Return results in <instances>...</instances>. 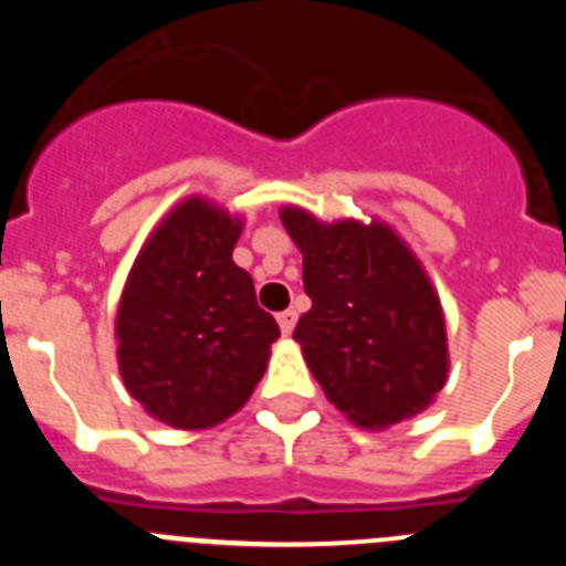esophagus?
<instances>
[{
    "mask_svg": "<svg viewBox=\"0 0 566 566\" xmlns=\"http://www.w3.org/2000/svg\"><path fill=\"white\" fill-rule=\"evenodd\" d=\"M277 323H280V332L283 334H292L294 326H297V312L286 308V312L277 314Z\"/></svg>",
    "mask_w": 566,
    "mask_h": 566,
    "instance_id": "obj_1",
    "label": "esophagus"
}]
</instances>
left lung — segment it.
<instances>
[{"label": "left lung", "mask_w": 566, "mask_h": 566, "mask_svg": "<svg viewBox=\"0 0 566 566\" xmlns=\"http://www.w3.org/2000/svg\"><path fill=\"white\" fill-rule=\"evenodd\" d=\"M303 252L312 308L294 339L328 402L363 428L424 411L448 379L444 317L411 249L385 227L280 212Z\"/></svg>", "instance_id": "obj_1"}]
</instances>
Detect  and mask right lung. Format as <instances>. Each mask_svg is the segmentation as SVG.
Instances as JSON below:
<instances>
[{"label": "right lung", "instance_id": "add662e5", "mask_svg": "<svg viewBox=\"0 0 566 566\" xmlns=\"http://www.w3.org/2000/svg\"><path fill=\"white\" fill-rule=\"evenodd\" d=\"M240 221L203 198L167 214L118 306V368L149 417L198 431L252 397L280 328L234 266Z\"/></svg>", "mask_w": 566, "mask_h": 566}]
</instances>
